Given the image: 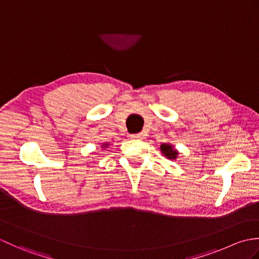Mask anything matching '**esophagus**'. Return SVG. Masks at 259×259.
Masks as SVG:
<instances>
[{
  "label": "esophagus",
  "instance_id": "esophagus-1",
  "mask_svg": "<svg viewBox=\"0 0 259 259\" xmlns=\"http://www.w3.org/2000/svg\"><path fill=\"white\" fill-rule=\"evenodd\" d=\"M131 138H134V139H144V135H142V134H135V135H131Z\"/></svg>",
  "mask_w": 259,
  "mask_h": 259
}]
</instances>
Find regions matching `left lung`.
<instances>
[{"instance_id": "1", "label": "left lung", "mask_w": 259, "mask_h": 259, "mask_svg": "<svg viewBox=\"0 0 259 259\" xmlns=\"http://www.w3.org/2000/svg\"><path fill=\"white\" fill-rule=\"evenodd\" d=\"M161 151L164 156H167L169 159H176V156H177V151L172 149V147L168 145V144H162L160 146Z\"/></svg>"}]
</instances>
